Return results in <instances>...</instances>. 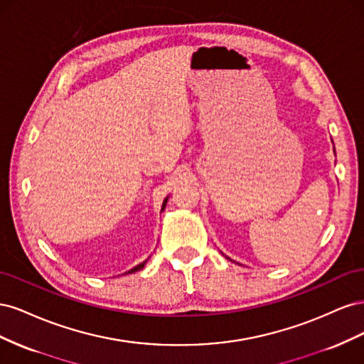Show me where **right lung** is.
Returning <instances> with one entry per match:
<instances>
[{"instance_id":"add662e5","label":"right lung","mask_w":364,"mask_h":364,"mask_svg":"<svg viewBox=\"0 0 364 364\" xmlns=\"http://www.w3.org/2000/svg\"><path fill=\"white\" fill-rule=\"evenodd\" d=\"M167 200H168V197H167V199H165V200H164V203H162V209H161V211H164V209H165V205H167ZM146 262H147V259H146L144 262H141V264H138V266H135L134 269H132V270H129L127 273H135V272L141 270L142 267H144V266H146Z\"/></svg>"}]
</instances>
